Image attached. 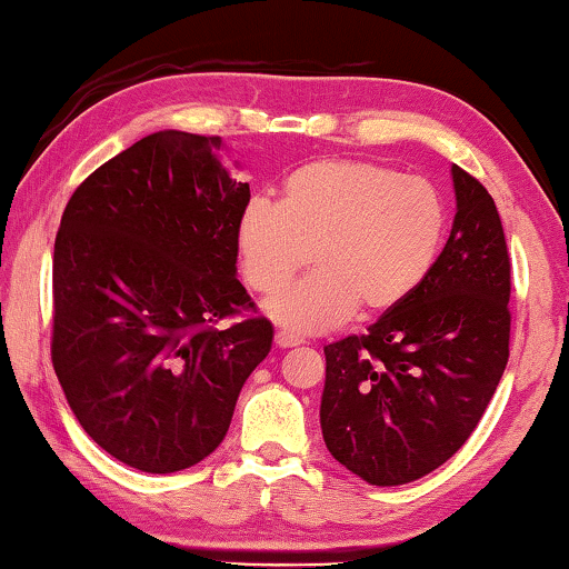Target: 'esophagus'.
Masks as SVG:
<instances>
[{
  "label": "esophagus",
  "mask_w": 569,
  "mask_h": 569,
  "mask_svg": "<svg viewBox=\"0 0 569 569\" xmlns=\"http://www.w3.org/2000/svg\"><path fill=\"white\" fill-rule=\"evenodd\" d=\"M301 343H303V339H301V336H296V333H288V331L276 333L278 349H291V346H301Z\"/></svg>",
  "instance_id": "obj_1"
}]
</instances>
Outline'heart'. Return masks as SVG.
I'll return each mask as SVG.
<instances>
[{
    "mask_svg": "<svg viewBox=\"0 0 569 569\" xmlns=\"http://www.w3.org/2000/svg\"><path fill=\"white\" fill-rule=\"evenodd\" d=\"M447 233V208L423 178L363 160H319L291 172L281 203L258 198L238 223L248 286L276 293L311 263L301 283L266 306L276 323L319 333L381 316L417 291Z\"/></svg>",
    "mask_w": 569,
    "mask_h": 569,
    "instance_id": "obj_1",
    "label": "heart"
}]
</instances>
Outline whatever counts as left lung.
I'll return each mask as SVG.
<instances>
[{
  "label": "left lung",
  "mask_w": 569,
  "mask_h": 569,
  "mask_svg": "<svg viewBox=\"0 0 569 569\" xmlns=\"http://www.w3.org/2000/svg\"><path fill=\"white\" fill-rule=\"evenodd\" d=\"M457 216L445 250L407 301L366 333L329 343L323 441L377 487L421 479L477 429L509 359L512 261L492 196L451 168Z\"/></svg>",
  "instance_id": "obj_1"
}]
</instances>
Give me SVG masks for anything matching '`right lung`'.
<instances>
[{
	"instance_id": "add662e5",
	"label": "right lung",
	"mask_w": 569,
	"mask_h": 569,
	"mask_svg": "<svg viewBox=\"0 0 569 569\" xmlns=\"http://www.w3.org/2000/svg\"><path fill=\"white\" fill-rule=\"evenodd\" d=\"M216 150L218 134H148L77 186L54 238L57 379L94 445L150 475L223 441L273 343L236 278L250 188Z\"/></svg>"
}]
</instances>
